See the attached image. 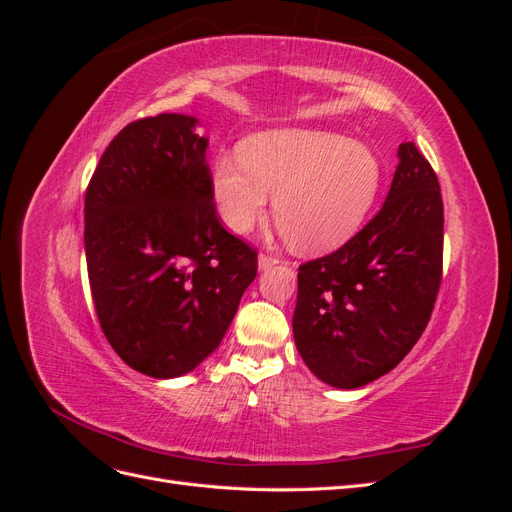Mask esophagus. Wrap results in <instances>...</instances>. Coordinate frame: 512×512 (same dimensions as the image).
Masks as SVG:
<instances>
[{
    "mask_svg": "<svg viewBox=\"0 0 512 512\" xmlns=\"http://www.w3.org/2000/svg\"><path fill=\"white\" fill-rule=\"evenodd\" d=\"M277 262H280V258L260 254V256H258V269H260V271H269V269H273V267L277 265Z\"/></svg>",
    "mask_w": 512,
    "mask_h": 512,
    "instance_id": "1",
    "label": "esophagus"
}]
</instances>
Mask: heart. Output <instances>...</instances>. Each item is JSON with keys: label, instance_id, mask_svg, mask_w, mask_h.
<instances>
[{"label": "heart", "instance_id": "1", "mask_svg": "<svg viewBox=\"0 0 512 512\" xmlns=\"http://www.w3.org/2000/svg\"><path fill=\"white\" fill-rule=\"evenodd\" d=\"M382 166L374 151L320 130H271L245 141L241 153H222L211 188L220 220L245 235L273 220L294 250L322 254L346 243L378 196Z\"/></svg>", "mask_w": 512, "mask_h": 512}]
</instances>
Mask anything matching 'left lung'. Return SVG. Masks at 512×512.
<instances>
[{
  "instance_id": "left-lung-1",
  "label": "left lung",
  "mask_w": 512,
  "mask_h": 512,
  "mask_svg": "<svg viewBox=\"0 0 512 512\" xmlns=\"http://www.w3.org/2000/svg\"><path fill=\"white\" fill-rule=\"evenodd\" d=\"M389 196L337 252L299 267L294 344L335 389H359L412 350L442 280L440 183L414 143L397 149Z\"/></svg>"
}]
</instances>
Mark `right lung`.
<instances>
[{
  "label": "right lung",
  "mask_w": 512,
  "mask_h": 512,
  "mask_svg": "<svg viewBox=\"0 0 512 512\" xmlns=\"http://www.w3.org/2000/svg\"><path fill=\"white\" fill-rule=\"evenodd\" d=\"M198 123L179 113L130 123L85 194L100 327L123 363L156 380L190 374L220 346L258 267L215 215Z\"/></svg>",
  "instance_id": "add662e5"
}]
</instances>
